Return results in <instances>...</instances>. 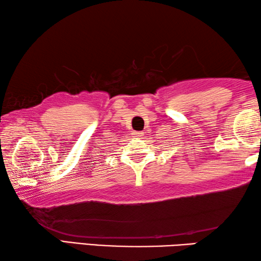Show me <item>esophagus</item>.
I'll return each instance as SVG.
<instances>
[{"mask_svg": "<svg viewBox=\"0 0 261 261\" xmlns=\"http://www.w3.org/2000/svg\"><path fill=\"white\" fill-rule=\"evenodd\" d=\"M132 136L136 137V138H141V137L144 136V132L143 131H134L132 132Z\"/></svg>", "mask_w": 261, "mask_h": 261, "instance_id": "34e87169", "label": "esophagus"}]
</instances>
